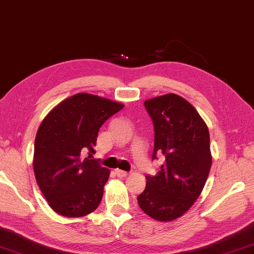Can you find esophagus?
I'll return each mask as SVG.
<instances>
[{"label": "esophagus", "mask_w": 254, "mask_h": 254, "mask_svg": "<svg viewBox=\"0 0 254 254\" xmlns=\"http://www.w3.org/2000/svg\"><path fill=\"white\" fill-rule=\"evenodd\" d=\"M115 174H117V177L118 178H120V179H123V178H127V172H126V171H122V170H119V169H117L115 170Z\"/></svg>", "instance_id": "obj_1"}]
</instances>
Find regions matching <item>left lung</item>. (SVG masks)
Returning a JSON list of instances; mask_svg holds the SVG:
<instances>
[{"label":"left lung","mask_w":254,"mask_h":254,"mask_svg":"<svg viewBox=\"0 0 254 254\" xmlns=\"http://www.w3.org/2000/svg\"><path fill=\"white\" fill-rule=\"evenodd\" d=\"M144 107L154 126L152 159L162 153L165 160L154 177H145L137 203L152 219L168 222L186 213L203 190L212 163L209 130L194 107L178 94L149 99Z\"/></svg>","instance_id":"8db88e82"}]
</instances>
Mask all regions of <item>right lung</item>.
Wrapping results in <instances>:
<instances>
[{"mask_svg": "<svg viewBox=\"0 0 254 254\" xmlns=\"http://www.w3.org/2000/svg\"><path fill=\"white\" fill-rule=\"evenodd\" d=\"M123 107L77 93L43 119L35 136L33 169L40 190L60 215L81 218L99 206L110 170L93 159L94 146L102 124Z\"/></svg>", "mask_w": 254, "mask_h": 254, "instance_id": "obj_1", "label": "right lung"}]
</instances>
